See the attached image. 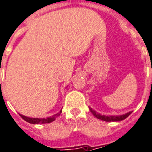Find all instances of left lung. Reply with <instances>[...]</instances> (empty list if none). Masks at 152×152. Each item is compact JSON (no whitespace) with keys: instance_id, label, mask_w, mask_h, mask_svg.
<instances>
[{"instance_id":"8db88e82","label":"left lung","mask_w":152,"mask_h":152,"mask_svg":"<svg viewBox=\"0 0 152 152\" xmlns=\"http://www.w3.org/2000/svg\"><path fill=\"white\" fill-rule=\"evenodd\" d=\"M90 112H92L93 115L95 116L96 118L98 119H100L102 121H121L124 120L125 118H127L129 115L131 114V112H128L126 114L121 115H100L99 113H97L96 112H94V110H92V108H89Z\"/></svg>"}]
</instances>
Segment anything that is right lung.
Here are the masks:
<instances>
[{"mask_svg": "<svg viewBox=\"0 0 152 152\" xmlns=\"http://www.w3.org/2000/svg\"><path fill=\"white\" fill-rule=\"evenodd\" d=\"M62 111H60L57 114L53 115V116H50V117H48L46 119H42V118H30V117H27L25 115H20L21 116L24 121H26L28 123L30 124H47V123H50L55 120V118H57L58 116H59V115L61 114Z\"/></svg>", "mask_w": 152, "mask_h": 152, "instance_id": "1", "label": "right lung"}]
</instances>
